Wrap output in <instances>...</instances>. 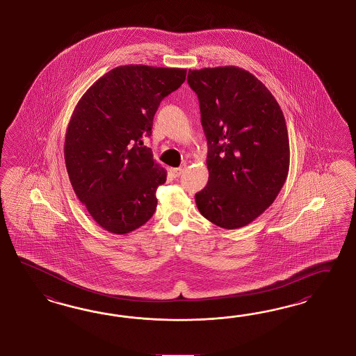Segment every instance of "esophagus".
<instances>
[{"instance_id":"1","label":"esophagus","mask_w":356,"mask_h":356,"mask_svg":"<svg viewBox=\"0 0 356 356\" xmlns=\"http://www.w3.org/2000/svg\"><path fill=\"white\" fill-rule=\"evenodd\" d=\"M184 168L185 167H179V168H171L170 171H171V173H172L173 177H179L181 173L184 172Z\"/></svg>"}]
</instances>
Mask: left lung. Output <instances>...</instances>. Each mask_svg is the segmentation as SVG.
Listing matches in <instances>:
<instances>
[{"label":"left lung","instance_id":"1","mask_svg":"<svg viewBox=\"0 0 356 356\" xmlns=\"http://www.w3.org/2000/svg\"><path fill=\"white\" fill-rule=\"evenodd\" d=\"M207 138L209 183L200 212L224 229L242 228L276 200L288 177V128L276 98L237 66L189 70Z\"/></svg>","mask_w":356,"mask_h":356}]
</instances>
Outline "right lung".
<instances>
[{"label": "right lung", "mask_w": 356, "mask_h": 356, "mask_svg": "<svg viewBox=\"0 0 356 356\" xmlns=\"http://www.w3.org/2000/svg\"><path fill=\"white\" fill-rule=\"evenodd\" d=\"M185 68L125 65L99 77L68 122L65 162L80 202L99 227L127 234L156 209L155 191L167 171L143 138L164 97L185 81Z\"/></svg>", "instance_id": "add662e5"}]
</instances>
